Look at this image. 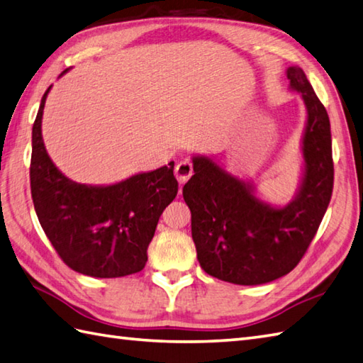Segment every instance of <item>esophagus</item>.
Masks as SVG:
<instances>
[{
    "label": "esophagus",
    "instance_id": "esophagus-1",
    "mask_svg": "<svg viewBox=\"0 0 363 363\" xmlns=\"http://www.w3.org/2000/svg\"><path fill=\"white\" fill-rule=\"evenodd\" d=\"M191 175H192V164L188 160L180 161V163L175 166V177L180 184L186 183L191 179Z\"/></svg>",
    "mask_w": 363,
    "mask_h": 363
}]
</instances>
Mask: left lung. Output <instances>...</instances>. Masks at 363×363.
<instances>
[{
  "label": "left lung",
  "instance_id": "8db88e82",
  "mask_svg": "<svg viewBox=\"0 0 363 363\" xmlns=\"http://www.w3.org/2000/svg\"><path fill=\"white\" fill-rule=\"evenodd\" d=\"M286 74L306 107L301 179L291 202H265L252 182L206 155L192 157L194 175L183 186L197 259L208 275L227 283L265 284L294 270L331 200L334 164L326 108L300 67H289Z\"/></svg>",
  "mask_w": 363,
  "mask_h": 363
}]
</instances>
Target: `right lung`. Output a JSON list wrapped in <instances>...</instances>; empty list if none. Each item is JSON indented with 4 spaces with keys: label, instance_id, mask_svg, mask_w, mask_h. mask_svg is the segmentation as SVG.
<instances>
[{
    "label": "right lung",
    "instance_id": "add662e5",
    "mask_svg": "<svg viewBox=\"0 0 363 363\" xmlns=\"http://www.w3.org/2000/svg\"><path fill=\"white\" fill-rule=\"evenodd\" d=\"M51 86L32 127L30 192L40 225L72 270L93 278L132 275L146 265L160 216L179 192L174 161L113 184L69 180L48 155L42 136Z\"/></svg>",
    "mask_w": 363,
    "mask_h": 363
}]
</instances>
